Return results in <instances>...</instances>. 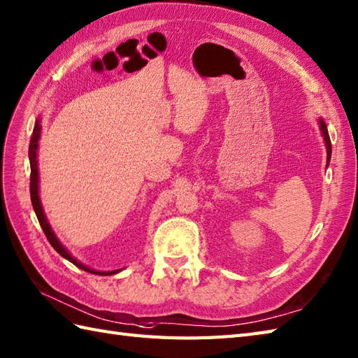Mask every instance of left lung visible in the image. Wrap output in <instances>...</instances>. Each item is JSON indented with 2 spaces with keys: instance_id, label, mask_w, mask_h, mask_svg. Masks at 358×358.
Here are the masks:
<instances>
[{
  "instance_id": "1",
  "label": "left lung",
  "mask_w": 358,
  "mask_h": 358,
  "mask_svg": "<svg viewBox=\"0 0 358 358\" xmlns=\"http://www.w3.org/2000/svg\"><path fill=\"white\" fill-rule=\"evenodd\" d=\"M320 129H322V136L323 138H325V143H327V152H328V163H329V159H331V140H329V136H328V129H327V124L323 120H320Z\"/></svg>"
}]
</instances>
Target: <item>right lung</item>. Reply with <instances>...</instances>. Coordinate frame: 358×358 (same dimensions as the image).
I'll return each mask as SVG.
<instances>
[{"label":"right lung","mask_w":358,"mask_h":358,"mask_svg":"<svg viewBox=\"0 0 358 358\" xmlns=\"http://www.w3.org/2000/svg\"><path fill=\"white\" fill-rule=\"evenodd\" d=\"M39 134H41V124L39 120H36L35 123V128H33V134L30 138V145H29V160H30V198H31V206L33 209H35V213L38 217V221L41 224V227H43L44 234L48 239V243L52 244V247L55 250L59 253L62 257H65L66 261L73 262L76 267H79L80 270H85L88 273H94V274H114V273H119V270H114V271H108V273H101V271H94L88 267H85L84 264H80L79 261L74 259V257L65 250L62 247V244L59 243V239L56 238V235L53 234L52 227H50V224L45 220V215L43 212V206H41L39 201V195H38V162H36V151H38V140H39Z\"/></svg>","instance_id":"1"}]
</instances>
